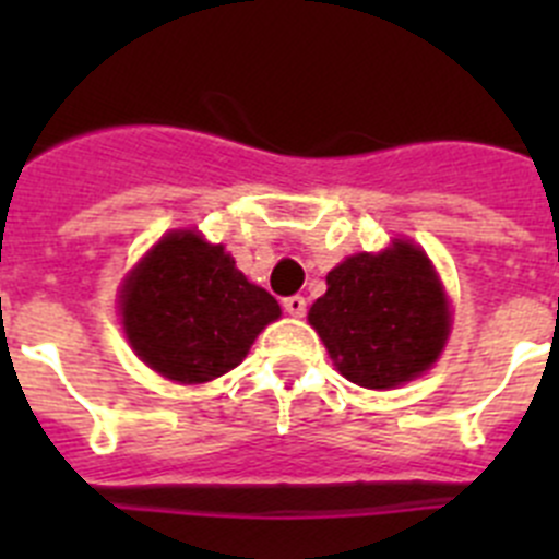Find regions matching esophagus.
Returning <instances> with one entry per match:
<instances>
[{
	"label": "esophagus",
	"mask_w": 559,
	"mask_h": 559,
	"mask_svg": "<svg viewBox=\"0 0 559 559\" xmlns=\"http://www.w3.org/2000/svg\"><path fill=\"white\" fill-rule=\"evenodd\" d=\"M283 308H285V313H290L299 319V316H305V310H308V302H305V296L296 294V296H288V299H285Z\"/></svg>",
	"instance_id": "esophagus-1"
}]
</instances>
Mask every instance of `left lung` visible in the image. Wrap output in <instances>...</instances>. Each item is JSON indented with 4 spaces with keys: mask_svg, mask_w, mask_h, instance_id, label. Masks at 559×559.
<instances>
[{
    "mask_svg": "<svg viewBox=\"0 0 559 559\" xmlns=\"http://www.w3.org/2000/svg\"><path fill=\"white\" fill-rule=\"evenodd\" d=\"M308 322L349 383L394 389L437 364L451 308L426 251L394 240L378 254L360 251L335 265Z\"/></svg>",
    "mask_w": 559,
    "mask_h": 559,
    "instance_id": "left-lung-1",
    "label": "left lung"
}]
</instances>
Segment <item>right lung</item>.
Masks as SVG:
<instances>
[{
	"mask_svg": "<svg viewBox=\"0 0 559 559\" xmlns=\"http://www.w3.org/2000/svg\"><path fill=\"white\" fill-rule=\"evenodd\" d=\"M122 330L153 372L176 383H206L246 358L280 305L237 271L224 246L199 231H167L126 276Z\"/></svg>",
	"mask_w": 559,
	"mask_h": 559,
	"instance_id": "right-lung-1",
	"label": "right lung"
}]
</instances>
